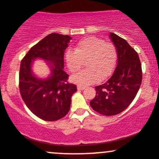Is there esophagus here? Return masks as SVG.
I'll return each mask as SVG.
<instances>
[{
  "mask_svg": "<svg viewBox=\"0 0 159 159\" xmlns=\"http://www.w3.org/2000/svg\"><path fill=\"white\" fill-rule=\"evenodd\" d=\"M77 89L78 90H83V89H85V87L83 86H77Z\"/></svg>",
  "mask_w": 159,
  "mask_h": 159,
  "instance_id": "obj_1",
  "label": "esophagus"
}]
</instances>
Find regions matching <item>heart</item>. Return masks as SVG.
<instances>
[{"instance_id":"obj_1","label":"heart","mask_w":159,"mask_h":159,"mask_svg":"<svg viewBox=\"0 0 159 159\" xmlns=\"http://www.w3.org/2000/svg\"><path fill=\"white\" fill-rule=\"evenodd\" d=\"M74 50L66 52V63L70 70L77 72L83 65V61L86 60L88 67L71 77L74 83L88 86L112 74L117 59V50L113 44L106 43L97 37L88 36L80 40Z\"/></svg>"}]
</instances>
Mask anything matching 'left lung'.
<instances>
[{
    "label": "left lung",
    "instance_id": "1",
    "mask_svg": "<svg viewBox=\"0 0 159 159\" xmlns=\"http://www.w3.org/2000/svg\"><path fill=\"white\" fill-rule=\"evenodd\" d=\"M109 37L117 49V66L106 83L95 87L96 95L90 102L94 111L105 116L120 114L130 105L143 78L141 63L136 51L116 34L111 32Z\"/></svg>",
    "mask_w": 159,
    "mask_h": 159
}]
</instances>
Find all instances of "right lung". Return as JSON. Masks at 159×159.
Masks as SVG:
<instances>
[{
  "label": "right lung",
  "instance_id": "right-lung-1",
  "mask_svg": "<svg viewBox=\"0 0 159 159\" xmlns=\"http://www.w3.org/2000/svg\"><path fill=\"white\" fill-rule=\"evenodd\" d=\"M69 35L52 33L31 48L22 60L20 69V92L28 108L39 118L57 120L68 113L71 97L77 89L68 83L64 70V55L70 41ZM35 59L48 64L50 74L46 78L37 77L32 71Z\"/></svg>",
  "mask_w": 159,
  "mask_h": 159
}]
</instances>
